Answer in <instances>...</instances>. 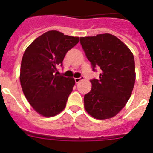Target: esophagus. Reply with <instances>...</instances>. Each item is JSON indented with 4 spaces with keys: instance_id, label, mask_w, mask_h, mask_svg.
<instances>
[{
    "instance_id": "1",
    "label": "esophagus",
    "mask_w": 153,
    "mask_h": 153,
    "mask_svg": "<svg viewBox=\"0 0 153 153\" xmlns=\"http://www.w3.org/2000/svg\"><path fill=\"white\" fill-rule=\"evenodd\" d=\"M83 78H84V77H83V76H80V77H79V78H75V79H75L76 83H79V81L82 80V79H83Z\"/></svg>"
}]
</instances>
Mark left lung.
<instances>
[{
  "label": "left lung",
  "instance_id": "1",
  "mask_svg": "<svg viewBox=\"0 0 153 153\" xmlns=\"http://www.w3.org/2000/svg\"><path fill=\"white\" fill-rule=\"evenodd\" d=\"M80 44L93 70L100 69L99 79L84 96L86 112L98 120L113 117L125 106L136 80L135 60L129 47L109 33L80 37Z\"/></svg>",
  "mask_w": 153,
  "mask_h": 153
}]
</instances>
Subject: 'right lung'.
Returning a JSON list of instances; mask_svg holds the SVG:
<instances>
[{"label":"right lung","mask_w":153,"mask_h":153,"mask_svg":"<svg viewBox=\"0 0 153 153\" xmlns=\"http://www.w3.org/2000/svg\"><path fill=\"white\" fill-rule=\"evenodd\" d=\"M79 40L78 36L50 30L35 39L24 52L21 85L27 101L39 114L53 117L66 106L75 80L58 75L56 67L63 66L65 55Z\"/></svg>","instance_id":"1"}]
</instances>
